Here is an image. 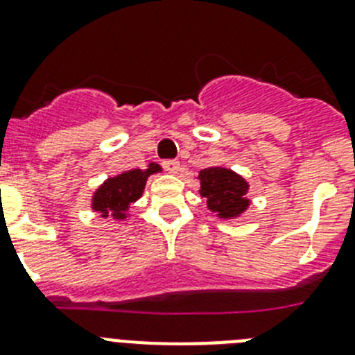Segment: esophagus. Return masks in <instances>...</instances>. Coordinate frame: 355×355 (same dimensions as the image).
<instances>
[{
	"mask_svg": "<svg viewBox=\"0 0 355 355\" xmlns=\"http://www.w3.org/2000/svg\"><path fill=\"white\" fill-rule=\"evenodd\" d=\"M162 165L163 168L167 172H171V174H175V172L180 171V162H178V159H165Z\"/></svg>",
	"mask_w": 355,
	"mask_h": 355,
	"instance_id": "1",
	"label": "esophagus"
}]
</instances>
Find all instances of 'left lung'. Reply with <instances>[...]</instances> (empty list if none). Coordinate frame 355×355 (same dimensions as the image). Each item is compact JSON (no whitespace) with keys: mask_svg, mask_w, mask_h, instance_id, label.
Returning <instances> with one entry per match:
<instances>
[{"mask_svg":"<svg viewBox=\"0 0 355 355\" xmlns=\"http://www.w3.org/2000/svg\"><path fill=\"white\" fill-rule=\"evenodd\" d=\"M200 178V196L208 199L211 211H216L224 218L240 215L249 206L245 199L247 183L240 175L227 168H205L199 174Z\"/></svg>","mask_w":355,"mask_h":355,"instance_id":"left-lung-1","label":"left lung"}]
</instances>
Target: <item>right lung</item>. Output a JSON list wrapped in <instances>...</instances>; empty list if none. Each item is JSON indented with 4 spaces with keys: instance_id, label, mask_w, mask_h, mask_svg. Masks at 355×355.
I'll use <instances>...</instances> for the list:
<instances>
[{
    "instance_id": "right-lung-1",
    "label": "right lung",
    "mask_w": 355,
    "mask_h": 355,
    "mask_svg": "<svg viewBox=\"0 0 355 355\" xmlns=\"http://www.w3.org/2000/svg\"><path fill=\"white\" fill-rule=\"evenodd\" d=\"M158 171V165H149V168L144 172L137 168L108 180L94 196V209L101 211L103 216L124 218V213L128 211L131 202L142 196L147 175Z\"/></svg>"
}]
</instances>
